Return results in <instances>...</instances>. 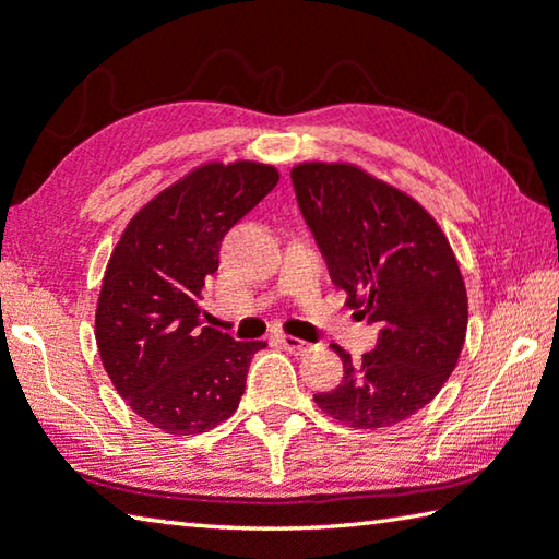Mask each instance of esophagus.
I'll use <instances>...</instances> for the list:
<instances>
[{
  "mask_svg": "<svg viewBox=\"0 0 559 559\" xmlns=\"http://www.w3.org/2000/svg\"><path fill=\"white\" fill-rule=\"evenodd\" d=\"M278 341H281L283 348L290 350V353H296V356H304V353H311V350H313L311 343H306V341H300V338H294V335H286V333H281Z\"/></svg>",
  "mask_w": 559,
  "mask_h": 559,
  "instance_id": "esophagus-1",
  "label": "esophagus"
}]
</instances>
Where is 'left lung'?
Instances as JSON below:
<instances>
[{
	"instance_id": "8db88e82",
	"label": "left lung",
	"mask_w": 559,
	"mask_h": 559,
	"mask_svg": "<svg viewBox=\"0 0 559 559\" xmlns=\"http://www.w3.org/2000/svg\"><path fill=\"white\" fill-rule=\"evenodd\" d=\"M290 181L331 281L378 325L360 360L333 345L343 380L313 401L348 428H391L440 393L463 350L467 294L453 248L418 201L358 166L306 162Z\"/></svg>"
}]
</instances>
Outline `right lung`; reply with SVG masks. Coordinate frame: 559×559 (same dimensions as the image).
Segmentation results:
<instances>
[{
  "instance_id": "right-lung-1",
  "label": "right lung",
  "mask_w": 559,
  "mask_h": 559,
  "mask_svg": "<svg viewBox=\"0 0 559 559\" xmlns=\"http://www.w3.org/2000/svg\"><path fill=\"white\" fill-rule=\"evenodd\" d=\"M278 183L269 164H203L129 221L106 265L96 345L117 393L171 436H199L231 418L263 341L203 325L206 278L221 241Z\"/></svg>"
}]
</instances>
